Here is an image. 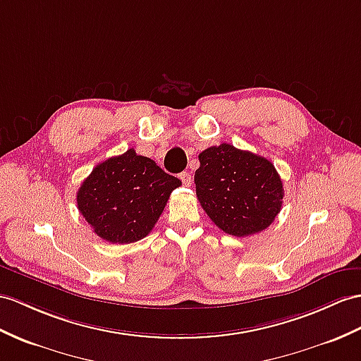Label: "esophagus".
<instances>
[{"label": "esophagus", "mask_w": 361, "mask_h": 361, "mask_svg": "<svg viewBox=\"0 0 361 361\" xmlns=\"http://www.w3.org/2000/svg\"><path fill=\"white\" fill-rule=\"evenodd\" d=\"M179 179L182 180V183H183V185H185V187H190L191 185V174L190 173H187V171H182L180 174H179Z\"/></svg>", "instance_id": "1"}]
</instances>
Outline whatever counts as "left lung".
<instances>
[{
    "label": "left lung",
    "instance_id": "left-lung-1",
    "mask_svg": "<svg viewBox=\"0 0 361 361\" xmlns=\"http://www.w3.org/2000/svg\"><path fill=\"white\" fill-rule=\"evenodd\" d=\"M199 162L195 173L197 199L222 231L247 237L274 222L285 192L271 161L221 144L202 152Z\"/></svg>",
    "mask_w": 361,
    "mask_h": 361
}]
</instances>
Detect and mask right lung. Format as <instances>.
<instances>
[{
    "instance_id": "right-lung-1",
    "label": "right lung",
    "mask_w": 361,
    "mask_h": 361,
    "mask_svg": "<svg viewBox=\"0 0 361 361\" xmlns=\"http://www.w3.org/2000/svg\"><path fill=\"white\" fill-rule=\"evenodd\" d=\"M182 182L133 148L98 164L76 192L79 213L101 239L131 243L153 230Z\"/></svg>"
}]
</instances>
